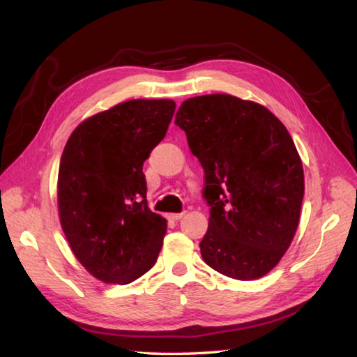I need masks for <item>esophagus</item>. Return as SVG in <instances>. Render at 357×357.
<instances>
[{"instance_id": "obj_1", "label": "esophagus", "mask_w": 357, "mask_h": 357, "mask_svg": "<svg viewBox=\"0 0 357 357\" xmlns=\"http://www.w3.org/2000/svg\"><path fill=\"white\" fill-rule=\"evenodd\" d=\"M183 216H184V211H181V213H170L169 219H172V221H179Z\"/></svg>"}]
</instances>
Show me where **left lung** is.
Here are the masks:
<instances>
[{
    "mask_svg": "<svg viewBox=\"0 0 357 357\" xmlns=\"http://www.w3.org/2000/svg\"><path fill=\"white\" fill-rule=\"evenodd\" d=\"M174 124L204 169L202 259L233 279L267 275L291 244L304 198L290 133L264 105L221 93L184 101Z\"/></svg>",
    "mask_w": 357,
    "mask_h": 357,
    "instance_id": "left-lung-1",
    "label": "left lung"
}]
</instances>
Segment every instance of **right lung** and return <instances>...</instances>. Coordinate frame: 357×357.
<instances>
[{"instance_id":"1","label":"right lung","mask_w":357,"mask_h":357,"mask_svg":"<svg viewBox=\"0 0 357 357\" xmlns=\"http://www.w3.org/2000/svg\"><path fill=\"white\" fill-rule=\"evenodd\" d=\"M174 109L170 100L118 104L81 123L66 144L59 219L75 256L102 282H133L161 252L167 221L147 207L142 165Z\"/></svg>"}]
</instances>
